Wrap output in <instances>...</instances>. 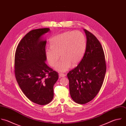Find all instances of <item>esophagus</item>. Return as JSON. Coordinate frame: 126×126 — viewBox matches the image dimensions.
Returning a JSON list of instances; mask_svg holds the SVG:
<instances>
[{"label":"esophagus","mask_w":126,"mask_h":126,"mask_svg":"<svg viewBox=\"0 0 126 126\" xmlns=\"http://www.w3.org/2000/svg\"><path fill=\"white\" fill-rule=\"evenodd\" d=\"M65 74H62V73H60V74H59V77H65Z\"/></svg>","instance_id":"esophagus-1"}]
</instances>
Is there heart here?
Listing matches in <instances>:
<instances>
[{
  "label": "heart",
  "mask_w": 126,
  "mask_h": 126,
  "mask_svg": "<svg viewBox=\"0 0 126 126\" xmlns=\"http://www.w3.org/2000/svg\"><path fill=\"white\" fill-rule=\"evenodd\" d=\"M50 45L45 50L49 64L54 66L60 55L61 58L55 69L58 72H65L72 65L76 66L80 62L86 50L87 42L81 32L68 31L54 36L50 41Z\"/></svg>",
  "instance_id": "1"
}]
</instances>
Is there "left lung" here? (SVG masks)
<instances>
[{
	"label": "left lung",
	"mask_w": 126,
	"mask_h": 126,
	"mask_svg": "<svg viewBox=\"0 0 126 126\" xmlns=\"http://www.w3.org/2000/svg\"><path fill=\"white\" fill-rule=\"evenodd\" d=\"M86 48L78 66L67 74L70 93L74 102L86 104L99 92L106 72V64L102 45L91 32L84 29Z\"/></svg>",
	"instance_id": "obj_1"
}]
</instances>
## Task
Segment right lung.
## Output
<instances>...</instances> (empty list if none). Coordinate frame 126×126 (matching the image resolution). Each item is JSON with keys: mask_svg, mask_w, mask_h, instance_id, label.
<instances>
[{"mask_svg": "<svg viewBox=\"0 0 126 126\" xmlns=\"http://www.w3.org/2000/svg\"><path fill=\"white\" fill-rule=\"evenodd\" d=\"M47 28L29 32L18 44L15 56V74L21 90L32 102L40 105L49 103L53 98V86L58 74L46 64L47 40L43 36Z\"/></svg>", "mask_w": 126, "mask_h": 126, "instance_id": "1", "label": "right lung"}]
</instances>
